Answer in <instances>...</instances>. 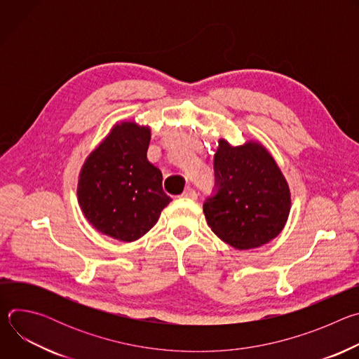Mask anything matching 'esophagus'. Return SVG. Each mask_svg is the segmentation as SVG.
Listing matches in <instances>:
<instances>
[{"mask_svg": "<svg viewBox=\"0 0 359 359\" xmlns=\"http://www.w3.org/2000/svg\"><path fill=\"white\" fill-rule=\"evenodd\" d=\"M182 197H183V198H189V200H196V198H197V193H196L193 189H187V190L183 191Z\"/></svg>", "mask_w": 359, "mask_h": 359, "instance_id": "esophagus-1", "label": "esophagus"}]
</instances>
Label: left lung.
Masks as SVG:
<instances>
[{"label":"left lung","instance_id":"left-lung-1","mask_svg":"<svg viewBox=\"0 0 359 359\" xmlns=\"http://www.w3.org/2000/svg\"><path fill=\"white\" fill-rule=\"evenodd\" d=\"M216 190L203 204L213 233L237 250L260 247L284 229L290 187L269 150L259 142L231 146L219 140Z\"/></svg>","mask_w":359,"mask_h":359}]
</instances>
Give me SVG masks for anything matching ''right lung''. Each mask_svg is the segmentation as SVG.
I'll return each instance as SVG.
<instances>
[{"label":"right lung","instance_id":"1","mask_svg":"<svg viewBox=\"0 0 359 359\" xmlns=\"http://www.w3.org/2000/svg\"><path fill=\"white\" fill-rule=\"evenodd\" d=\"M150 129L121 122L86 158L78 180V201L102 234L135 241L146 234L170 203L162 172L147 158Z\"/></svg>","mask_w":359,"mask_h":359}]
</instances>
